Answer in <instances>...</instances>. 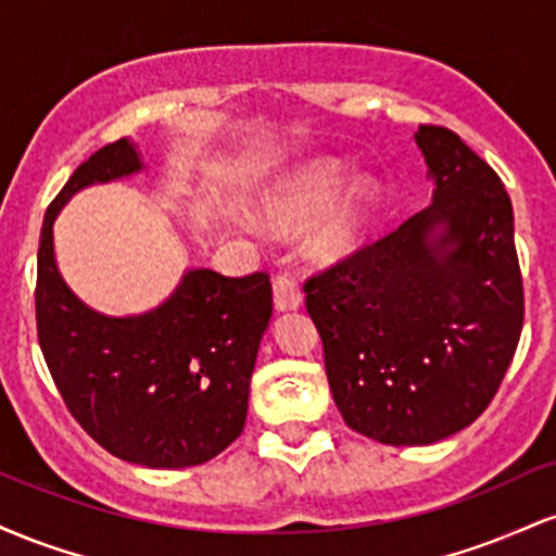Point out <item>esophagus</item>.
I'll return each instance as SVG.
<instances>
[{"label": "esophagus", "mask_w": 556, "mask_h": 556, "mask_svg": "<svg viewBox=\"0 0 556 556\" xmlns=\"http://www.w3.org/2000/svg\"><path fill=\"white\" fill-rule=\"evenodd\" d=\"M303 303V292H300L298 279L292 271L274 274V305L277 311H295Z\"/></svg>", "instance_id": "obj_1"}]
</instances>
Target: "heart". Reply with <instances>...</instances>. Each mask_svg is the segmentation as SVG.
<instances>
[{"mask_svg": "<svg viewBox=\"0 0 556 556\" xmlns=\"http://www.w3.org/2000/svg\"><path fill=\"white\" fill-rule=\"evenodd\" d=\"M334 185V169H318L266 198L261 214H264L266 225L274 229L303 227L327 206ZM374 212L376 188L366 180L355 182L316 225L314 235H311V251L318 258H340L353 253L366 240Z\"/></svg>", "mask_w": 556, "mask_h": 556, "instance_id": "obj_1", "label": "heart"}]
</instances>
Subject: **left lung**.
<instances>
[{"mask_svg":"<svg viewBox=\"0 0 556 556\" xmlns=\"http://www.w3.org/2000/svg\"><path fill=\"white\" fill-rule=\"evenodd\" d=\"M433 201L305 279L344 424L381 444H433L500 389L522 331L513 203L457 132H416Z\"/></svg>","mask_w":556,"mask_h":556,"instance_id":"8db88e82","label":"left lung"}]
</instances>
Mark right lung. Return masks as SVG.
<instances>
[{
  "label": "right lung",
  "instance_id": "1",
  "mask_svg": "<svg viewBox=\"0 0 556 556\" xmlns=\"http://www.w3.org/2000/svg\"><path fill=\"white\" fill-rule=\"evenodd\" d=\"M140 169L136 146L119 138L88 156L49 203L38 242V344L93 442L146 468H190L225 452L245 426L271 282L266 271L190 269L175 295L143 316L110 318L83 305L56 269V214L86 185Z\"/></svg>",
  "mask_w": 556,
  "mask_h": 556
}]
</instances>
